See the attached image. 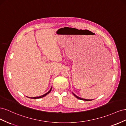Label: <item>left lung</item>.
Segmentation results:
<instances>
[{
  "mask_svg": "<svg viewBox=\"0 0 126 126\" xmlns=\"http://www.w3.org/2000/svg\"><path fill=\"white\" fill-rule=\"evenodd\" d=\"M73 94H74V95L77 98H78V99H80V100H84V101H91V100H88V99H82V98H80V97H78V96H77L76 95H75L74 93H73Z\"/></svg>",
  "mask_w": 126,
  "mask_h": 126,
  "instance_id": "1",
  "label": "left lung"
}]
</instances>
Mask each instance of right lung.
Wrapping results in <instances>:
<instances>
[{"instance_id": "obj_1", "label": "right lung", "mask_w": 126, "mask_h": 126, "mask_svg": "<svg viewBox=\"0 0 126 126\" xmlns=\"http://www.w3.org/2000/svg\"><path fill=\"white\" fill-rule=\"evenodd\" d=\"M51 90H52V88H51V89H50V90L48 92H47L46 93H45V94H44V95H41V96H37V97H33V98H32V97H28V98H31V99H39V98H43V97H44V96H46V95L47 94H48V93L51 92Z\"/></svg>"}]
</instances>
